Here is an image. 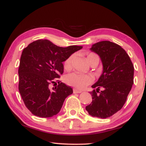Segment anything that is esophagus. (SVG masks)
<instances>
[{"label": "esophagus", "instance_id": "obj_1", "mask_svg": "<svg viewBox=\"0 0 146 146\" xmlns=\"http://www.w3.org/2000/svg\"><path fill=\"white\" fill-rule=\"evenodd\" d=\"M73 93H81V91L77 90V89H73Z\"/></svg>", "mask_w": 146, "mask_h": 146}]
</instances>
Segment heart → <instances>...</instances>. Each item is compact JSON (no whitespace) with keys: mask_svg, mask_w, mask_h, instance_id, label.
Here are the masks:
<instances>
[{"mask_svg":"<svg viewBox=\"0 0 146 146\" xmlns=\"http://www.w3.org/2000/svg\"><path fill=\"white\" fill-rule=\"evenodd\" d=\"M72 58H73V56H70L64 62V68L66 70L71 69ZM93 59H98L99 60L98 55L93 53H91L87 55V61L88 62V63ZM65 81L67 85L74 87L78 89H82L92 82L93 77L90 75L72 73L65 77Z\"/></svg>","mask_w":146,"mask_h":146,"instance_id":"obj_1","label":"heart"}]
</instances>
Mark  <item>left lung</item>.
<instances>
[{
	"label": "left lung",
	"instance_id": "8db88e82",
	"mask_svg": "<svg viewBox=\"0 0 146 146\" xmlns=\"http://www.w3.org/2000/svg\"><path fill=\"white\" fill-rule=\"evenodd\" d=\"M90 49L100 57L103 73L92 85V102L85 109L93 117L104 119L115 114L125 104L133 84L134 67L125 50L114 42H98Z\"/></svg>",
	"mask_w": 146,
	"mask_h": 146
}]
</instances>
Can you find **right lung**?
I'll use <instances>...</instances> for the list:
<instances>
[{
  "label": "right lung",
  "mask_w": 146,
  "mask_h": 146,
  "mask_svg": "<svg viewBox=\"0 0 146 146\" xmlns=\"http://www.w3.org/2000/svg\"><path fill=\"white\" fill-rule=\"evenodd\" d=\"M82 46L61 47L50 40L40 39L31 42L23 50L19 68V90L25 106L40 117L57 115L73 89L58 81L57 86L50 85L63 73V64L68 57Z\"/></svg>",
  "instance_id": "add662e5"
}]
</instances>
